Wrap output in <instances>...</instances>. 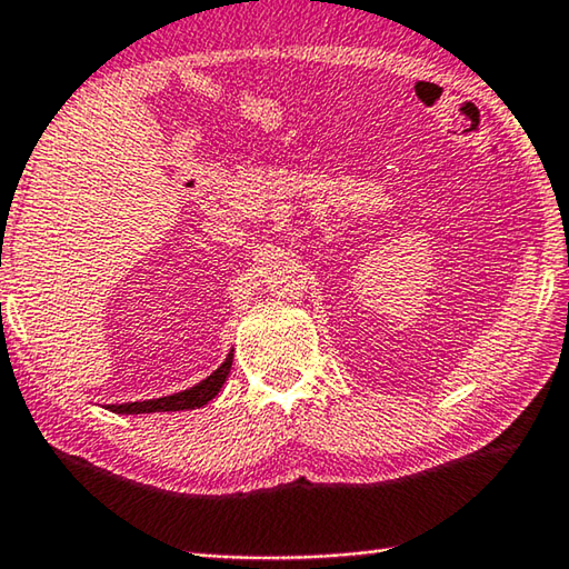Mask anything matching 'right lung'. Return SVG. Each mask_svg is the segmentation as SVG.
<instances>
[{"mask_svg":"<svg viewBox=\"0 0 569 569\" xmlns=\"http://www.w3.org/2000/svg\"><path fill=\"white\" fill-rule=\"evenodd\" d=\"M230 366H233V353H228V359L218 366V369L210 373L196 387L186 391L170 393V397L162 399H148V401H128V403H110V411L114 413H156V411H186V409H200L206 407L208 401L218 397V391L223 389V383L230 373Z\"/></svg>","mask_w":569,"mask_h":569,"instance_id":"right-lung-1","label":"right lung"}]
</instances>
